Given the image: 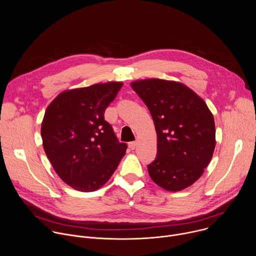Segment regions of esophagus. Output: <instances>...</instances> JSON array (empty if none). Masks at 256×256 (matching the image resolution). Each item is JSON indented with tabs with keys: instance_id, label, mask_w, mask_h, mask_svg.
I'll use <instances>...</instances> for the list:
<instances>
[{
	"instance_id": "obj_1",
	"label": "esophagus",
	"mask_w": 256,
	"mask_h": 256,
	"mask_svg": "<svg viewBox=\"0 0 256 256\" xmlns=\"http://www.w3.org/2000/svg\"><path fill=\"white\" fill-rule=\"evenodd\" d=\"M136 146H138V142H136V140L128 142V148L132 150H134L136 148Z\"/></svg>"
}]
</instances>
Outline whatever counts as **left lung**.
<instances>
[{
    "label": "left lung",
    "mask_w": 256,
    "mask_h": 256,
    "mask_svg": "<svg viewBox=\"0 0 256 256\" xmlns=\"http://www.w3.org/2000/svg\"><path fill=\"white\" fill-rule=\"evenodd\" d=\"M147 105L157 132V156L148 165L156 184L169 192L190 186L202 175L216 146V128L206 102L173 81L148 79L132 83Z\"/></svg>",
    "instance_id": "8db88e82"
}]
</instances>
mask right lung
I'll use <instances>...</instances> for the list:
<instances>
[{"instance_id": "1", "label": "right lung", "mask_w": 256, "mask_h": 256, "mask_svg": "<svg viewBox=\"0 0 256 256\" xmlns=\"http://www.w3.org/2000/svg\"><path fill=\"white\" fill-rule=\"evenodd\" d=\"M122 83L64 91L46 108L42 124L44 152L62 181L79 192L104 186L128 149L104 120Z\"/></svg>"}]
</instances>
